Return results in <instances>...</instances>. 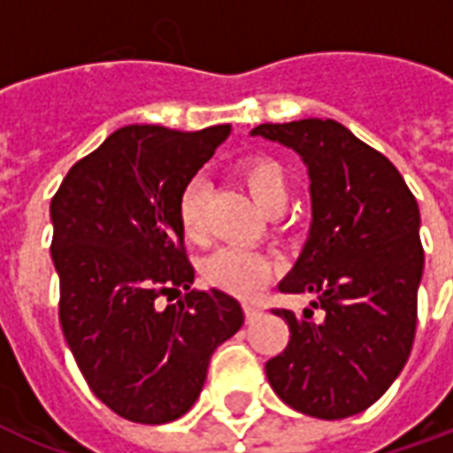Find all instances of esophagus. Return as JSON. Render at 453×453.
<instances>
[{"label": "esophagus", "mask_w": 453, "mask_h": 453, "mask_svg": "<svg viewBox=\"0 0 453 453\" xmlns=\"http://www.w3.org/2000/svg\"><path fill=\"white\" fill-rule=\"evenodd\" d=\"M261 306H257V303H251V302H247L244 303V313H247V319H257V316H261Z\"/></svg>", "instance_id": "34e87169"}]
</instances>
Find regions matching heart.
<instances>
[{
	"label": "heart",
	"mask_w": 453,
	"mask_h": 453,
	"mask_svg": "<svg viewBox=\"0 0 453 453\" xmlns=\"http://www.w3.org/2000/svg\"><path fill=\"white\" fill-rule=\"evenodd\" d=\"M237 175L244 182V188L250 189L254 202L261 206V211L275 216L285 209L289 196L288 173L275 158H247L237 165ZM206 196H209L206 182L202 178H192L178 199V220H180L182 234L189 242H202L206 234V223H203ZM203 275L209 278V282L233 292V295L254 296L275 275V261L258 251L227 247V250L216 251L203 264Z\"/></svg>",
	"instance_id": "obj_1"
}]
</instances>
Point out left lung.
I'll list each match as a JSON object with an SVG mask.
<instances>
[{
  "instance_id": "1",
  "label": "left lung",
  "mask_w": 453,
  "mask_h": 453,
  "mask_svg": "<svg viewBox=\"0 0 453 453\" xmlns=\"http://www.w3.org/2000/svg\"><path fill=\"white\" fill-rule=\"evenodd\" d=\"M296 151L309 173L311 226L280 292L311 306L275 309L289 342L265 364L275 395L323 420L357 416L409 361L423 278L420 211L388 157L330 119L251 130Z\"/></svg>"
}]
</instances>
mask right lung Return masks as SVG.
<instances>
[{"label": "right lung", "mask_w": 453, "mask_h": 453, "mask_svg": "<svg viewBox=\"0 0 453 453\" xmlns=\"http://www.w3.org/2000/svg\"><path fill=\"white\" fill-rule=\"evenodd\" d=\"M230 126L180 133L126 126L68 171L51 199V261L68 349L120 418L161 426L202 395L219 344L244 323L223 289H192L178 199ZM182 288L178 304L158 296Z\"/></svg>", "instance_id": "obj_1"}]
</instances>
